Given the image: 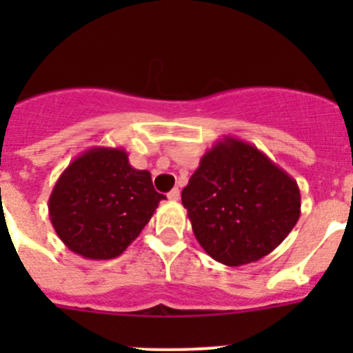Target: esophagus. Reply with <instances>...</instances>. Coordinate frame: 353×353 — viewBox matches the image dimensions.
Segmentation results:
<instances>
[{"mask_svg":"<svg viewBox=\"0 0 353 353\" xmlns=\"http://www.w3.org/2000/svg\"><path fill=\"white\" fill-rule=\"evenodd\" d=\"M168 199H170V201H179V199H180L179 189H173V191L168 192Z\"/></svg>","mask_w":353,"mask_h":353,"instance_id":"34e87169","label":"esophagus"}]
</instances>
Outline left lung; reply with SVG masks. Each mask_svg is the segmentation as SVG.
<instances>
[{"label":"left lung","instance_id":"left-lung-1","mask_svg":"<svg viewBox=\"0 0 353 353\" xmlns=\"http://www.w3.org/2000/svg\"><path fill=\"white\" fill-rule=\"evenodd\" d=\"M196 240L215 261L239 267L272 252L301 217L297 182L242 139L224 136L182 191Z\"/></svg>","mask_w":353,"mask_h":353}]
</instances>
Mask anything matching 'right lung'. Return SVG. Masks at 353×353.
<instances>
[{
	"label": "right lung",
	"mask_w": 353,
	"mask_h": 353,
	"mask_svg": "<svg viewBox=\"0 0 353 353\" xmlns=\"http://www.w3.org/2000/svg\"><path fill=\"white\" fill-rule=\"evenodd\" d=\"M161 199L150 171L130 166L125 150L93 146L60 174L49 217L72 252L113 260L138 239Z\"/></svg>",
	"instance_id": "right-lung-1"
}]
</instances>
